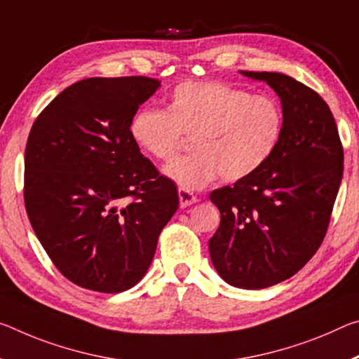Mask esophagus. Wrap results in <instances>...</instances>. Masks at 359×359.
I'll list each match as a JSON object with an SVG mask.
<instances>
[{"label":"esophagus","instance_id":"esophagus-1","mask_svg":"<svg viewBox=\"0 0 359 359\" xmlns=\"http://www.w3.org/2000/svg\"><path fill=\"white\" fill-rule=\"evenodd\" d=\"M179 201H180V208H189L191 204L198 203V198L189 190L179 189Z\"/></svg>","mask_w":359,"mask_h":359}]
</instances>
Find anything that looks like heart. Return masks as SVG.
Listing matches in <instances>:
<instances>
[{"mask_svg":"<svg viewBox=\"0 0 359 359\" xmlns=\"http://www.w3.org/2000/svg\"><path fill=\"white\" fill-rule=\"evenodd\" d=\"M276 99L222 81L182 83L166 110L145 108L130 121V137L153 159L170 161L193 139L195 153L175 159L166 174L185 190H198L217 177L246 179L269 161L283 134Z\"/></svg>","mask_w":359,"mask_h":359,"instance_id":"1","label":"heart"}]
</instances>
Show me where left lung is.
Returning a JSON list of instances; mask_svg holds the SVG:
<instances>
[{"label":"left lung","mask_w":359,"mask_h":359,"mask_svg":"<svg viewBox=\"0 0 359 359\" xmlns=\"http://www.w3.org/2000/svg\"><path fill=\"white\" fill-rule=\"evenodd\" d=\"M241 73L280 95L283 134L264 166L209 195L220 210L209 254L231 286L264 289L295 275L320 249L342 182L344 147L315 90L283 73Z\"/></svg>","instance_id":"8db88e82"}]
</instances>
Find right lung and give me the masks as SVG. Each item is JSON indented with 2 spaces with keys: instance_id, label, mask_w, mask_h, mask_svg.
I'll list each match as a JSON object with an SVG mask.
<instances>
[{
  "instance_id": "1",
  "label": "right lung",
  "mask_w": 359,
  "mask_h": 359,
  "mask_svg": "<svg viewBox=\"0 0 359 359\" xmlns=\"http://www.w3.org/2000/svg\"><path fill=\"white\" fill-rule=\"evenodd\" d=\"M158 88L149 76L81 79L32 126L27 215L55 269L79 287L116 294L135 286L179 208L177 187L129 130Z\"/></svg>"
}]
</instances>
